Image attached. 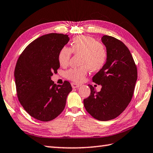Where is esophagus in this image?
Listing matches in <instances>:
<instances>
[{
    "mask_svg": "<svg viewBox=\"0 0 153 153\" xmlns=\"http://www.w3.org/2000/svg\"><path fill=\"white\" fill-rule=\"evenodd\" d=\"M71 86H72L73 88H79V86H80L81 85H80V84L75 83V82H72L71 83Z\"/></svg>",
    "mask_w": 153,
    "mask_h": 153,
    "instance_id": "obj_1",
    "label": "esophagus"
}]
</instances>
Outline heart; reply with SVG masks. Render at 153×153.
Returning a JSON list of instances; mask_svg holds the SVG:
<instances>
[{
    "instance_id": "1",
    "label": "heart",
    "mask_w": 153,
    "mask_h": 153,
    "mask_svg": "<svg viewBox=\"0 0 153 153\" xmlns=\"http://www.w3.org/2000/svg\"><path fill=\"white\" fill-rule=\"evenodd\" d=\"M72 53L81 55V67L70 68L65 73V76L67 79L76 82H82L89 69L92 72L101 70L108 59L105 45L94 37L88 36L74 37L71 43V48L63 47L61 49L58 54V61L61 66H67Z\"/></svg>"
}]
</instances>
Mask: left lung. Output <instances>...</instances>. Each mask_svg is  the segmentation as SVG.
<instances>
[{
	"label": "left lung",
	"mask_w": 153,
	"mask_h": 153,
	"mask_svg": "<svg viewBox=\"0 0 153 153\" xmlns=\"http://www.w3.org/2000/svg\"><path fill=\"white\" fill-rule=\"evenodd\" d=\"M102 41L108 51L104 67L92 77L102 85L100 92L88 85L90 94L84 100L88 113L100 121H108L119 116L133 97L137 79V68L131 54L124 43L115 37L103 36Z\"/></svg>",
	"instance_id": "8db88e82"
}]
</instances>
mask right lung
Listing matches in <instances>:
<instances>
[{
  "label": "right lung",
  "instance_id": "add662e5",
  "mask_svg": "<svg viewBox=\"0 0 153 153\" xmlns=\"http://www.w3.org/2000/svg\"><path fill=\"white\" fill-rule=\"evenodd\" d=\"M68 35L52 33L33 40L18 58L14 71L18 100L30 116L49 121L64 110L72 87L68 81L56 85L51 80L60 67L58 54Z\"/></svg>",
  "mask_w": 153,
  "mask_h": 153
}]
</instances>
